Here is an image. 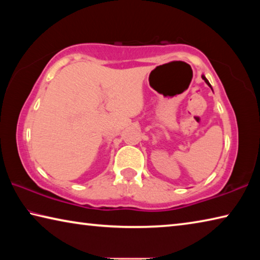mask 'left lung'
I'll return each instance as SVG.
<instances>
[{"label":"left lung","mask_w":260,"mask_h":260,"mask_svg":"<svg viewBox=\"0 0 260 260\" xmlns=\"http://www.w3.org/2000/svg\"><path fill=\"white\" fill-rule=\"evenodd\" d=\"M202 78H203V80H204V81H205V82H206V83H208V85H209V86H210V87H211V85H210V82H209V81H208V79H206V78H205V77H204V76H202ZM211 89H212V87H211Z\"/></svg>","instance_id":"8db88e82"}]
</instances>
